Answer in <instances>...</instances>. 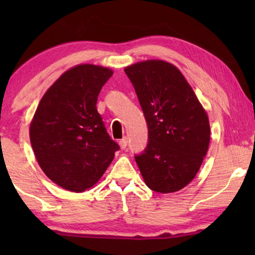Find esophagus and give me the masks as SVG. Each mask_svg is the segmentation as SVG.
<instances>
[{"instance_id":"esophagus-1","label":"esophagus","mask_w":255,"mask_h":255,"mask_svg":"<svg viewBox=\"0 0 255 255\" xmlns=\"http://www.w3.org/2000/svg\"><path fill=\"white\" fill-rule=\"evenodd\" d=\"M120 146H121L122 149L127 148V146H128V138L127 137H124V138L121 139V140H120Z\"/></svg>"}]
</instances>
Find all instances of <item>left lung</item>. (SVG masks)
<instances>
[{"label": "left lung", "mask_w": 255, "mask_h": 255, "mask_svg": "<svg viewBox=\"0 0 255 255\" xmlns=\"http://www.w3.org/2000/svg\"><path fill=\"white\" fill-rule=\"evenodd\" d=\"M148 128V142L135 162L145 183L156 193H174L196 175L207 154V113L179 69L162 60L125 68Z\"/></svg>", "instance_id": "8db88e82"}]
</instances>
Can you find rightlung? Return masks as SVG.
<instances>
[{
	"mask_svg": "<svg viewBox=\"0 0 255 255\" xmlns=\"http://www.w3.org/2000/svg\"><path fill=\"white\" fill-rule=\"evenodd\" d=\"M111 75V69L88 64L65 72L45 93L30 125L40 168L67 190L81 193L93 187L120 149L96 108Z\"/></svg>",
	"mask_w": 255,
	"mask_h": 255,
	"instance_id": "right-lung-1",
	"label": "right lung"
}]
</instances>
